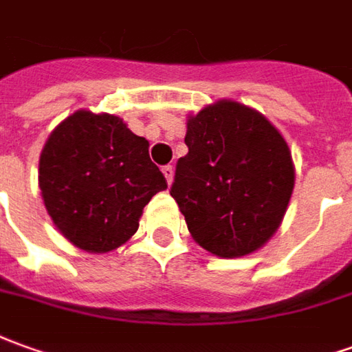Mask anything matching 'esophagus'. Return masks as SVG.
<instances>
[{
	"instance_id": "obj_1",
	"label": "esophagus",
	"mask_w": 352,
	"mask_h": 352,
	"mask_svg": "<svg viewBox=\"0 0 352 352\" xmlns=\"http://www.w3.org/2000/svg\"><path fill=\"white\" fill-rule=\"evenodd\" d=\"M162 174H164L166 182L172 184V180H174V166H170V164H168V166H164V168H162Z\"/></svg>"
}]
</instances>
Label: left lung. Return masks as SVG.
<instances>
[{
	"mask_svg": "<svg viewBox=\"0 0 352 352\" xmlns=\"http://www.w3.org/2000/svg\"><path fill=\"white\" fill-rule=\"evenodd\" d=\"M188 155L170 195L195 243L222 258L264 247L282 224L295 166L280 130L258 111L218 99L188 115Z\"/></svg>",
	"mask_w": 352,
	"mask_h": 352,
	"instance_id": "obj_1",
	"label": "left lung"
}]
</instances>
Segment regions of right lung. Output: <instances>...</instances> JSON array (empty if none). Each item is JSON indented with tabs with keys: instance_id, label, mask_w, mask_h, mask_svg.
Returning a JSON list of instances; mask_svg holds the SVG:
<instances>
[{
	"instance_id": "right-lung-1",
	"label": "right lung",
	"mask_w": 352,
	"mask_h": 352,
	"mask_svg": "<svg viewBox=\"0 0 352 352\" xmlns=\"http://www.w3.org/2000/svg\"><path fill=\"white\" fill-rule=\"evenodd\" d=\"M38 184L60 236L96 254L124 245L145 205L168 188L145 138L120 116L88 109L55 126L40 155Z\"/></svg>"
}]
</instances>
